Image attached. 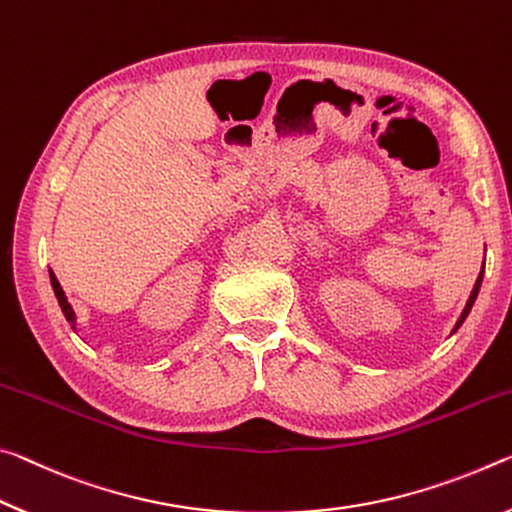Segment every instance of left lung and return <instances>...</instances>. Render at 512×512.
<instances>
[{
  "instance_id": "1",
  "label": "left lung",
  "mask_w": 512,
  "mask_h": 512,
  "mask_svg": "<svg viewBox=\"0 0 512 512\" xmlns=\"http://www.w3.org/2000/svg\"><path fill=\"white\" fill-rule=\"evenodd\" d=\"M483 270H485V263H483V267H481V272H479V279H476V283H474V288H472V292H469V299H467V304H465V308H463V313H460V317H458V322H456V326H454V331H451V333H456V331L460 329V324H463V322H465V317L469 315V311H472L474 301H476V297H479V290H481V281H483Z\"/></svg>"
}]
</instances>
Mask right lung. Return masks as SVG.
<instances>
[{
	"label": "right lung",
	"mask_w": 512,
	"mask_h": 512,
	"mask_svg": "<svg viewBox=\"0 0 512 512\" xmlns=\"http://www.w3.org/2000/svg\"><path fill=\"white\" fill-rule=\"evenodd\" d=\"M49 279H52L54 295H56V299H58V306H61V311H63V315H65V320L72 324V329H74V331H77V315H74L72 306H70V301H67L65 292H63V288H61V283H58V279H56L52 270H49Z\"/></svg>",
	"instance_id": "add662e5"
}]
</instances>
